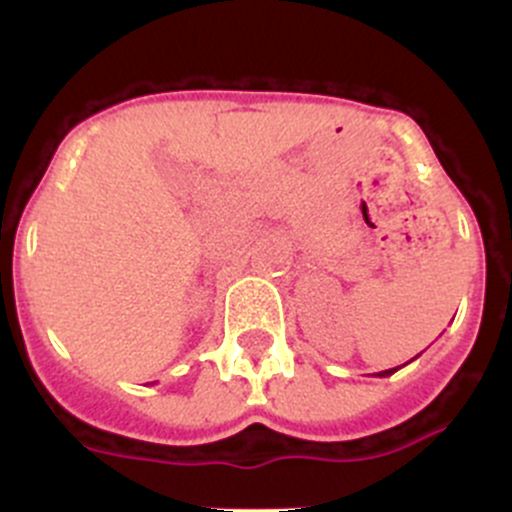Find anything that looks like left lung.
Instances as JSON below:
<instances>
[{
    "label": "left lung",
    "mask_w": 512,
    "mask_h": 512,
    "mask_svg": "<svg viewBox=\"0 0 512 512\" xmlns=\"http://www.w3.org/2000/svg\"><path fill=\"white\" fill-rule=\"evenodd\" d=\"M396 369H399V366H396ZM396 369H386V371H379V374H376V376H391V374H394Z\"/></svg>",
    "instance_id": "8db88e82"
}]
</instances>
